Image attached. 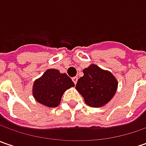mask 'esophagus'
Returning <instances> with one entry per match:
<instances>
[{"mask_svg":"<svg viewBox=\"0 0 146 146\" xmlns=\"http://www.w3.org/2000/svg\"><path fill=\"white\" fill-rule=\"evenodd\" d=\"M72 80H73V82H74V84H76V83H77V81H78V77H77V76L73 77V78H72Z\"/></svg>","mask_w":146,"mask_h":146,"instance_id":"obj_1","label":"esophagus"}]
</instances>
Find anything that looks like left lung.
<instances>
[{"mask_svg": "<svg viewBox=\"0 0 146 146\" xmlns=\"http://www.w3.org/2000/svg\"><path fill=\"white\" fill-rule=\"evenodd\" d=\"M84 76L76 84V90L91 107H102L110 102L118 88V80L109 71L91 64L83 70Z\"/></svg>", "mask_w": 146, "mask_h": 146, "instance_id": "1", "label": "left lung"}]
</instances>
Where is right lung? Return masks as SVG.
<instances>
[{
  "label": "right lung",
  "instance_id": "add662e5",
  "mask_svg": "<svg viewBox=\"0 0 146 146\" xmlns=\"http://www.w3.org/2000/svg\"><path fill=\"white\" fill-rule=\"evenodd\" d=\"M74 86L75 84L66 74L48 69L34 81L32 95L39 103L53 108L59 106L65 91Z\"/></svg>",
  "mask_w": 146,
  "mask_h": 146
}]
</instances>
